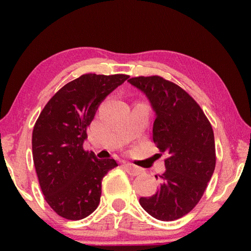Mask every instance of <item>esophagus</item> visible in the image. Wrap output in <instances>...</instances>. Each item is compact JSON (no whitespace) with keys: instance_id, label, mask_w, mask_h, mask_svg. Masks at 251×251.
Returning <instances> with one entry per match:
<instances>
[{"instance_id":"esophagus-1","label":"esophagus","mask_w":251,"mask_h":251,"mask_svg":"<svg viewBox=\"0 0 251 251\" xmlns=\"http://www.w3.org/2000/svg\"><path fill=\"white\" fill-rule=\"evenodd\" d=\"M125 168L126 169V171H128L129 175H131V176H138V175L142 174V169L138 167L133 166L132 163H129L126 162L125 163Z\"/></svg>"}]
</instances>
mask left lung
<instances>
[{
    "label": "left lung",
    "mask_w": 251,
    "mask_h": 251,
    "mask_svg": "<svg viewBox=\"0 0 251 251\" xmlns=\"http://www.w3.org/2000/svg\"><path fill=\"white\" fill-rule=\"evenodd\" d=\"M128 82L149 99L155 113L153 140L168 154L156 193L139 203L159 221H175L198 204L214 174V131L198 102L177 84L160 76Z\"/></svg>",
    "instance_id": "1"
}]
</instances>
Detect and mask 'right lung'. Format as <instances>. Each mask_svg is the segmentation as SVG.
<instances>
[{
	"label": "right lung",
	"mask_w": 251,
	"mask_h": 251,
	"mask_svg": "<svg viewBox=\"0 0 251 251\" xmlns=\"http://www.w3.org/2000/svg\"><path fill=\"white\" fill-rule=\"evenodd\" d=\"M129 76L84 74L64 85L34 126L33 161L46 201L61 217L78 221L97 209L101 180L114 159L85 152L87 128L101 101Z\"/></svg>",
	"instance_id": "right-lung-1"
}]
</instances>
